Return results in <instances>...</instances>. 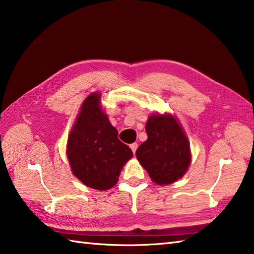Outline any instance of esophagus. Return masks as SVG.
Returning a JSON list of instances; mask_svg holds the SVG:
<instances>
[{"label":"esophagus","mask_w":254,"mask_h":254,"mask_svg":"<svg viewBox=\"0 0 254 254\" xmlns=\"http://www.w3.org/2000/svg\"><path fill=\"white\" fill-rule=\"evenodd\" d=\"M130 148H131V150H132V152L134 153V152H136L137 148H138V143H136V142H134V143H131V144H130Z\"/></svg>","instance_id":"obj_1"}]
</instances>
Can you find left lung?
Returning a JSON list of instances; mask_svg holds the SVG:
<instances>
[{"mask_svg": "<svg viewBox=\"0 0 254 254\" xmlns=\"http://www.w3.org/2000/svg\"><path fill=\"white\" fill-rule=\"evenodd\" d=\"M148 139L136 151V157L154 183L177 182L190 163L189 139L178 120L171 114H154L146 124Z\"/></svg>", "mask_w": 254, "mask_h": 254, "instance_id": "left-lung-1", "label": "left lung"}]
</instances>
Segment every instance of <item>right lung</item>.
Returning a JSON list of instances; mask_svg holds the SVG:
<instances>
[{
  "instance_id": "1",
  "label": "right lung",
  "mask_w": 254,
  "mask_h": 254,
  "mask_svg": "<svg viewBox=\"0 0 254 254\" xmlns=\"http://www.w3.org/2000/svg\"><path fill=\"white\" fill-rule=\"evenodd\" d=\"M66 156L74 177L98 190L117 183L124 165L132 157L127 144L101 106L100 93H92L81 106L68 138Z\"/></svg>"
}]
</instances>
